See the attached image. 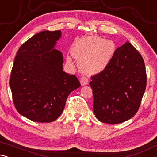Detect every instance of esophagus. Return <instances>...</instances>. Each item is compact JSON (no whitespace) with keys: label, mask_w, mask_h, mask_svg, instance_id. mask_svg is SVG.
I'll return each instance as SVG.
<instances>
[{"label":"esophagus","mask_w":157,"mask_h":157,"mask_svg":"<svg viewBox=\"0 0 157 157\" xmlns=\"http://www.w3.org/2000/svg\"><path fill=\"white\" fill-rule=\"evenodd\" d=\"M89 82V79L87 77H82L80 78V83L81 86H86Z\"/></svg>","instance_id":"obj_1"}]
</instances>
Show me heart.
Returning <instances> with one entry per match:
<instances>
[{
    "label": "heart",
    "mask_w": 157,
    "mask_h": 157,
    "mask_svg": "<svg viewBox=\"0 0 157 157\" xmlns=\"http://www.w3.org/2000/svg\"><path fill=\"white\" fill-rule=\"evenodd\" d=\"M114 52L115 46L111 41L89 37L77 42L72 54L80 60L79 66L83 72L94 75L101 72L107 67Z\"/></svg>",
    "instance_id": "1"
}]
</instances>
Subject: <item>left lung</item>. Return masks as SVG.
Returning a JSON list of instances; mask_svg holds the SVG:
<instances>
[{
  "mask_svg": "<svg viewBox=\"0 0 157 157\" xmlns=\"http://www.w3.org/2000/svg\"><path fill=\"white\" fill-rule=\"evenodd\" d=\"M146 82L143 58L126 42L117 48L107 67L91 77L89 84L97 120L118 124L132 118L140 108Z\"/></svg>",
  "mask_w": 157,
  "mask_h": 157,
  "instance_id": "obj_1",
  "label": "left lung"
}]
</instances>
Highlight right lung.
<instances>
[{
    "mask_svg": "<svg viewBox=\"0 0 157 157\" xmlns=\"http://www.w3.org/2000/svg\"><path fill=\"white\" fill-rule=\"evenodd\" d=\"M60 36V30L36 34L19 48L14 60L10 79L14 105L34 122L57 120L69 94L80 86L75 75L63 71V55L54 48Z\"/></svg>",
    "mask_w": 157,
    "mask_h": 157,
    "instance_id": "add662e5",
    "label": "right lung"
}]
</instances>
